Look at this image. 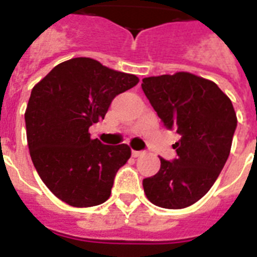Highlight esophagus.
<instances>
[{"instance_id": "1", "label": "esophagus", "mask_w": 257, "mask_h": 257, "mask_svg": "<svg viewBox=\"0 0 257 257\" xmlns=\"http://www.w3.org/2000/svg\"><path fill=\"white\" fill-rule=\"evenodd\" d=\"M144 151H132V155H133V157H139V156H141V155H144Z\"/></svg>"}]
</instances>
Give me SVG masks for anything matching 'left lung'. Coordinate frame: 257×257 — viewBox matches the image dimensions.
I'll list each match as a JSON object with an SVG mask.
<instances>
[{
    "instance_id": "left-lung-1",
    "label": "left lung",
    "mask_w": 257,
    "mask_h": 257,
    "mask_svg": "<svg viewBox=\"0 0 257 257\" xmlns=\"http://www.w3.org/2000/svg\"><path fill=\"white\" fill-rule=\"evenodd\" d=\"M141 88L165 128L181 136L173 145L177 157H160V171L143 180L145 195L157 207H189L227 163L237 125L233 105L215 82L187 72L147 77Z\"/></svg>"
}]
</instances>
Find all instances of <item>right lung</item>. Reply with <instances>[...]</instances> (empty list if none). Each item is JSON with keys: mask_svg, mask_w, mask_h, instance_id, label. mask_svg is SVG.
Segmentation results:
<instances>
[{"mask_svg": "<svg viewBox=\"0 0 257 257\" xmlns=\"http://www.w3.org/2000/svg\"><path fill=\"white\" fill-rule=\"evenodd\" d=\"M137 82L135 74L77 57L54 66L32 89L25 112L30 157L44 184L58 199L78 208L109 199L131 148L92 140L89 128L104 120L117 94Z\"/></svg>", "mask_w": 257, "mask_h": 257, "instance_id": "add662e5", "label": "right lung"}]
</instances>
